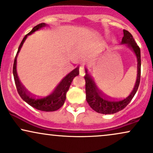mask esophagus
Segmentation results:
<instances>
[{"instance_id":"esophagus-1","label":"esophagus","mask_w":153,"mask_h":153,"mask_svg":"<svg viewBox=\"0 0 153 153\" xmlns=\"http://www.w3.org/2000/svg\"><path fill=\"white\" fill-rule=\"evenodd\" d=\"M84 73H85V71H84L83 67H82V66L79 67V74H80V75H82V76H83Z\"/></svg>"}]
</instances>
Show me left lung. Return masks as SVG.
Instances as JSON below:
<instances>
[{"mask_svg": "<svg viewBox=\"0 0 153 153\" xmlns=\"http://www.w3.org/2000/svg\"><path fill=\"white\" fill-rule=\"evenodd\" d=\"M124 36L122 40V45H126L128 47L132 50L137 59V77L135 82V85L132 91L128 97L124 99L114 101L110 100L101 94L97 88L96 84L93 80L92 77L88 73V70L85 68V75L84 76L85 80V94H86V101L89 106L95 111L103 114H111L117 113L122 110L129 104L137 91L140 82V75H141V56H140V49L134 38L129 31L124 29Z\"/></svg>", "mask_w": 153, "mask_h": 153, "instance_id": "obj_1", "label": "left lung"}]
</instances>
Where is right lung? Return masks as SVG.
Masks as SVG:
<instances>
[{
    "mask_svg": "<svg viewBox=\"0 0 153 153\" xmlns=\"http://www.w3.org/2000/svg\"><path fill=\"white\" fill-rule=\"evenodd\" d=\"M47 26L45 23H42V24H38L36 26H34L29 34H27L23 39L22 42H21L19 47L18 49V52H17L16 55L15 57L14 63H13V78H14L15 84L16 86L17 91H18L19 96L21 98L24 100L25 102H26L29 105H30L34 108L36 109L43 111H57L59 109L60 107H62L64 104L65 101L66 99V94L68 91L69 90L70 85H71L72 81H73V78L75 76L79 75V68H76L75 69L71 71V73H68V75L65 77L64 78L61 80L60 82L57 85V86L55 88V89L52 91V94H50L48 96H45V97L41 98H36L34 96L31 95L26 90L25 88L23 86L22 82L19 80V78L17 75L16 72V59L17 56H18L19 52H20L21 48H22L23 44L24 41L26 40V37L29 35H30L34 33V31H37L38 29H41L44 26Z\"/></svg>",
    "mask_w": 153,
    "mask_h": 153,
    "instance_id": "add662e5",
    "label": "right lung"
}]
</instances>
